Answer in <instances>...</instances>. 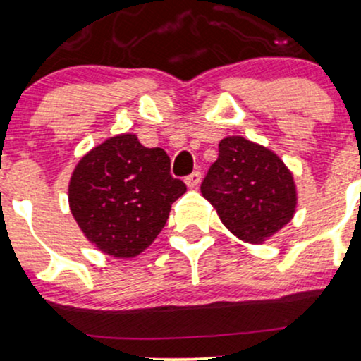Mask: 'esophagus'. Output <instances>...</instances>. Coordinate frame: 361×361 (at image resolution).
<instances>
[{
  "label": "esophagus",
  "instance_id": "obj_1",
  "mask_svg": "<svg viewBox=\"0 0 361 361\" xmlns=\"http://www.w3.org/2000/svg\"><path fill=\"white\" fill-rule=\"evenodd\" d=\"M184 180H185V184H188V188H190V189L197 188V184H199V182H201V172L195 171L192 173H189V176L185 177Z\"/></svg>",
  "mask_w": 361,
  "mask_h": 361
}]
</instances>
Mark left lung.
<instances>
[{"mask_svg":"<svg viewBox=\"0 0 361 361\" xmlns=\"http://www.w3.org/2000/svg\"><path fill=\"white\" fill-rule=\"evenodd\" d=\"M201 192L231 233L261 243L291 221L296 189L278 155L244 137H228L206 173Z\"/></svg>","mask_w":361,"mask_h":361,"instance_id":"left-lung-1","label":"left lung"}]
</instances>
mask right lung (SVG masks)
Listing matches in <instances>:
<instances>
[{"instance_id":"right-lung-1","label":"right lung","mask_w":361,"mask_h":361,"mask_svg":"<svg viewBox=\"0 0 361 361\" xmlns=\"http://www.w3.org/2000/svg\"><path fill=\"white\" fill-rule=\"evenodd\" d=\"M185 184L171 176L166 150L147 149L126 133L105 140L78 162L68 188L70 209L97 247L133 257L166 226Z\"/></svg>"}]
</instances>
